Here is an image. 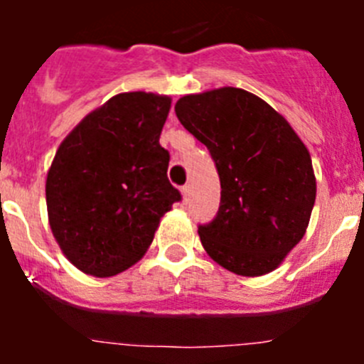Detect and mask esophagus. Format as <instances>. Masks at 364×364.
Returning <instances> with one entry per match:
<instances>
[{"label": "esophagus", "mask_w": 364, "mask_h": 364, "mask_svg": "<svg viewBox=\"0 0 364 364\" xmlns=\"http://www.w3.org/2000/svg\"><path fill=\"white\" fill-rule=\"evenodd\" d=\"M180 191H182V195H184V198H186V200H188L189 195H191V186H189V184L182 186V189H180Z\"/></svg>", "instance_id": "esophagus-1"}]
</instances>
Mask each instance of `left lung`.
<instances>
[{"mask_svg":"<svg viewBox=\"0 0 364 364\" xmlns=\"http://www.w3.org/2000/svg\"><path fill=\"white\" fill-rule=\"evenodd\" d=\"M175 112L220 178L217 215L198 224L202 246L237 275L269 273L304 237L314 210L306 146L264 100L237 87L184 96Z\"/></svg>","mask_w":364,"mask_h":364,"instance_id":"left-lung-1","label":"left lung"}]
</instances>
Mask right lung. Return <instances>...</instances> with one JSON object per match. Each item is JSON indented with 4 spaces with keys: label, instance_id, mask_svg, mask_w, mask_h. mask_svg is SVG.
Returning <instances> with one entry per match:
<instances>
[{
    "label": "right lung",
    "instance_id": "right-lung-1",
    "mask_svg": "<svg viewBox=\"0 0 364 364\" xmlns=\"http://www.w3.org/2000/svg\"><path fill=\"white\" fill-rule=\"evenodd\" d=\"M169 107L171 98L151 92L112 96L58 147L45 186L49 224L83 273L111 277L133 266L182 200L159 142Z\"/></svg>",
    "mask_w": 364,
    "mask_h": 364
}]
</instances>
